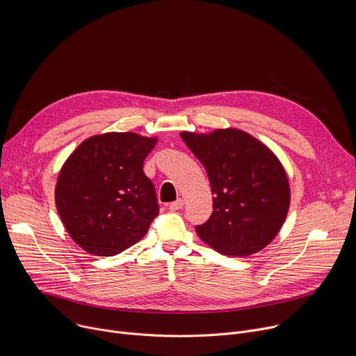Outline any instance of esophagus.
Masks as SVG:
<instances>
[{"label": "esophagus", "instance_id": "obj_1", "mask_svg": "<svg viewBox=\"0 0 356 356\" xmlns=\"http://www.w3.org/2000/svg\"><path fill=\"white\" fill-rule=\"evenodd\" d=\"M183 206H184V200H183V198H177L176 201L170 202V206H169V209H170L172 211H177V210L183 209Z\"/></svg>", "mask_w": 356, "mask_h": 356}]
</instances>
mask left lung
Returning a JSON list of instances; mask_svg holds the SVG:
<instances>
[{
    "mask_svg": "<svg viewBox=\"0 0 356 356\" xmlns=\"http://www.w3.org/2000/svg\"><path fill=\"white\" fill-rule=\"evenodd\" d=\"M180 136L206 168L214 194L213 214L195 225L197 235L229 257H248L269 245L290 206L289 179L273 152L235 128Z\"/></svg>",
    "mask_w": 356,
    "mask_h": 356,
    "instance_id": "obj_1",
    "label": "left lung"
}]
</instances>
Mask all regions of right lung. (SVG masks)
Returning <instances> with one entry per match:
<instances>
[{
  "label": "right lung",
  "mask_w": 356,
  "mask_h": 356,
  "mask_svg": "<svg viewBox=\"0 0 356 356\" xmlns=\"http://www.w3.org/2000/svg\"><path fill=\"white\" fill-rule=\"evenodd\" d=\"M158 139L107 132L83 140L65 162L55 200L77 245L97 257H114L147 232L159 214L155 186L143 161Z\"/></svg>",
  "instance_id": "right-lung-1"
}]
</instances>
